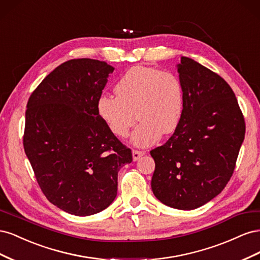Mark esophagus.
Masks as SVG:
<instances>
[{"label":"esophagus","mask_w":260,"mask_h":260,"mask_svg":"<svg viewBox=\"0 0 260 260\" xmlns=\"http://www.w3.org/2000/svg\"><path fill=\"white\" fill-rule=\"evenodd\" d=\"M144 154H145V153H144L143 151H138V149H133V151H132V158H133V160L137 161V160H139V159L141 158V157H142Z\"/></svg>","instance_id":"1"}]
</instances>
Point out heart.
I'll use <instances>...</instances> for the list:
<instances>
[{
  "mask_svg": "<svg viewBox=\"0 0 260 260\" xmlns=\"http://www.w3.org/2000/svg\"><path fill=\"white\" fill-rule=\"evenodd\" d=\"M114 90L116 96L102 95L96 109L115 136L127 138L137 117L141 121L133 131L132 142L138 146L154 144L162 133L169 135L178 128L184 92L182 82L174 73L154 67H132Z\"/></svg>",
  "mask_w": 260,
  "mask_h": 260,
  "instance_id": "1",
  "label": "heart"
}]
</instances>
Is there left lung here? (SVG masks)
I'll return each mask as SVG.
<instances>
[{"label":"left lung","instance_id":"1","mask_svg":"<svg viewBox=\"0 0 260 260\" xmlns=\"http://www.w3.org/2000/svg\"><path fill=\"white\" fill-rule=\"evenodd\" d=\"M179 79L183 113L166 143L152 149V191L165 205L191 210L221 192L235 168L245 137V120L223 78L188 57H181Z\"/></svg>","mask_w":260,"mask_h":260}]
</instances>
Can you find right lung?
<instances>
[{
    "mask_svg": "<svg viewBox=\"0 0 260 260\" xmlns=\"http://www.w3.org/2000/svg\"><path fill=\"white\" fill-rule=\"evenodd\" d=\"M114 67L78 58L62 62L31 94L23 148L41 191L75 216L107 208L117 195L118 171L132 161L98 114V100Z\"/></svg>",
    "mask_w": 260,
    "mask_h": 260,
    "instance_id": "add662e5",
    "label": "right lung"
}]
</instances>
